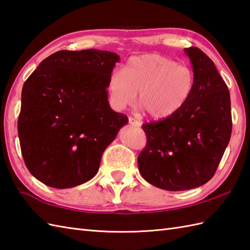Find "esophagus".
Returning a JSON list of instances; mask_svg holds the SVG:
<instances>
[{"mask_svg":"<svg viewBox=\"0 0 250 250\" xmlns=\"http://www.w3.org/2000/svg\"><path fill=\"white\" fill-rule=\"evenodd\" d=\"M128 122H129V124H130L131 126H135V127H140V126H141L140 122L137 121V120L134 119V118H129V119H128Z\"/></svg>","mask_w":250,"mask_h":250,"instance_id":"34e87169","label":"esophagus"}]
</instances>
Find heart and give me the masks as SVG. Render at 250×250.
I'll use <instances>...</instances> for the list:
<instances>
[{
    "label": "heart",
    "mask_w": 250,
    "mask_h": 250,
    "mask_svg": "<svg viewBox=\"0 0 250 250\" xmlns=\"http://www.w3.org/2000/svg\"><path fill=\"white\" fill-rule=\"evenodd\" d=\"M196 76L187 65L151 53L132 57L124 71L113 70L108 79L110 104L123 110L135 102L154 119H166L181 110L192 95Z\"/></svg>",
    "instance_id": "b5f03b06"
}]
</instances>
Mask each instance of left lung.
Here are the masks:
<instances>
[{"mask_svg": "<svg viewBox=\"0 0 250 250\" xmlns=\"http://www.w3.org/2000/svg\"><path fill=\"white\" fill-rule=\"evenodd\" d=\"M184 52L196 76L195 90L176 113L142 125L147 143L138 156L143 179L170 191L212 179L232 131L230 93L213 61L197 47Z\"/></svg>", "mask_w": 250, "mask_h": 250, "instance_id": "obj_1", "label": "left lung"}]
</instances>
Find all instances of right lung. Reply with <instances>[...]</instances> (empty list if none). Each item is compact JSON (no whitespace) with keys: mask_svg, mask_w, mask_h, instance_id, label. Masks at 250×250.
<instances>
[{"mask_svg":"<svg viewBox=\"0 0 250 250\" xmlns=\"http://www.w3.org/2000/svg\"><path fill=\"white\" fill-rule=\"evenodd\" d=\"M120 60L104 50H61L24 82L18 135L35 179L64 189L96 175L104 151L128 123L108 102V79Z\"/></svg>","mask_w":250,"mask_h":250,"instance_id":"obj_1","label":"right lung"}]
</instances>
